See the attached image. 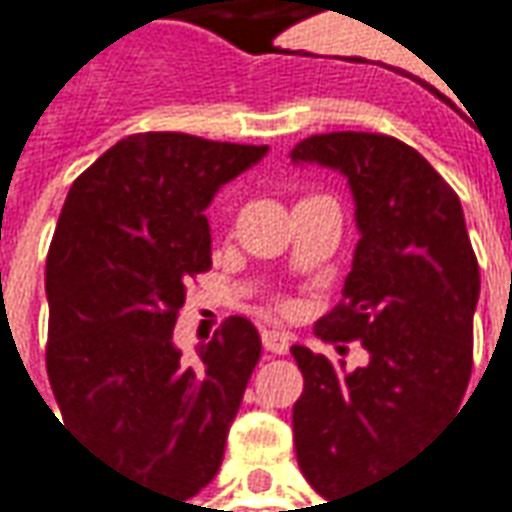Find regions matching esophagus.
<instances>
[{
	"instance_id": "1",
	"label": "esophagus",
	"mask_w": 512,
	"mask_h": 512,
	"mask_svg": "<svg viewBox=\"0 0 512 512\" xmlns=\"http://www.w3.org/2000/svg\"><path fill=\"white\" fill-rule=\"evenodd\" d=\"M260 340H263V348L272 351V354H286L291 345V337L286 331H280V328H266V331L260 334Z\"/></svg>"
}]
</instances>
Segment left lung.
Returning a JSON list of instances; mask_svg holds the SVG:
<instances>
[{
    "label": "left lung",
    "mask_w": 512,
    "mask_h": 512,
    "mask_svg": "<svg viewBox=\"0 0 512 512\" xmlns=\"http://www.w3.org/2000/svg\"><path fill=\"white\" fill-rule=\"evenodd\" d=\"M291 161L343 172L357 201L360 243L340 306L314 326L326 343L360 340L365 368L294 345L303 397L294 402V448L320 496L382 482L462 408L473 371L479 263L459 195L399 138L323 133Z\"/></svg>",
    "instance_id": "obj_1"
}]
</instances>
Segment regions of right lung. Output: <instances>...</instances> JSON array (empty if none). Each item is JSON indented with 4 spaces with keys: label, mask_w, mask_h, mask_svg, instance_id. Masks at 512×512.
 <instances>
[{
    "label": "right lung",
    "mask_w": 512,
    "mask_h": 512,
    "mask_svg": "<svg viewBox=\"0 0 512 512\" xmlns=\"http://www.w3.org/2000/svg\"><path fill=\"white\" fill-rule=\"evenodd\" d=\"M266 150L127 135L73 181L50 240L45 360L64 425L93 456L172 499L215 479L260 360L246 317H226L195 365L181 362L172 328L186 283L212 269L203 209Z\"/></svg>",
    "instance_id": "1"
}]
</instances>
